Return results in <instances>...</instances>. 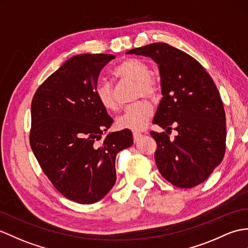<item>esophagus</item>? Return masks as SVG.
I'll return each instance as SVG.
<instances>
[{
	"label": "esophagus",
	"instance_id": "34e87169",
	"mask_svg": "<svg viewBox=\"0 0 248 248\" xmlns=\"http://www.w3.org/2000/svg\"><path fill=\"white\" fill-rule=\"evenodd\" d=\"M141 137V133L140 132H133V138H134V141H137Z\"/></svg>",
	"mask_w": 248,
	"mask_h": 248
}]
</instances>
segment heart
Wrapping results in <instances>:
<instances>
[{"label": "heart", "mask_w": 248, "mask_h": 248, "mask_svg": "<svg viewBox=\"0 0 248 248\" xmlns=\"http://www.w3.org/2000/svg\"><path fill=\"white\" fill-rule=\"evenodd\" d=\"M113 76L119 80H129L136 82L135 97L142 96L154 99L158 95V84L152 76L148 63L140 58H128L120 62L112 72ZM95 96L99 105L107 111L117 110L118 103L114 86L107 80H100L95 85ZM152 115L150 103L140 100L126 107L123 114L116 119L119 129L141 130L146 126Z\"/></svg>", "instance_id": "1"}]
</instances>
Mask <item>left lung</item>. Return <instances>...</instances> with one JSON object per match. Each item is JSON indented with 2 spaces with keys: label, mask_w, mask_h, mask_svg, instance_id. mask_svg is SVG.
<instances>
[{
  "label": "left lung",
  "mask_w": 248,
  "mask_h": 248,
  "mask_svg": "<svg viewBox=\"0 0 248 248\" xmlns=\"http://www.w3.org/2000/svg\"><path fill=\"white\" fill-rule=\"evenodd\" d=\"M150 57L158 64L163 98L153 124L165 132L150 134L156 141L155 163L172 185L192 188L206 181L221 164L226 148V117L218 91L200 63L167 43L126 51Z\"/></svg>",
  "instance_id": "left-lung-1"
}]
</instances>
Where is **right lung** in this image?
<instances>
[{
  "label": "right lung",
  "instance_id": "right-lung-1",
  "mask_svg": "<svg viewBox=\"0 0 248 248\" xmlns=\"http://www.w3.org/2000/svg\"><path fill=\"white\" fill-rule=\"evenodd\" d=\"M108 54H83L65 61L39 86L31 101L30 142L54 187L79 204H93L116 182L115 158L133 143L124 129L102 138L113 119L97 101L95 85Z\"/></svg>",
  "mask_w": 248,
  "mask_h": 248
}]
</instances>
